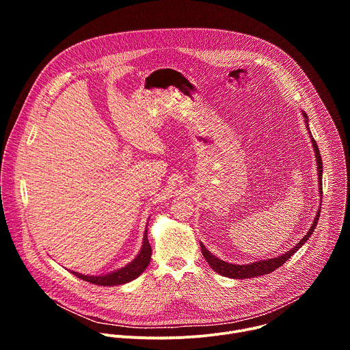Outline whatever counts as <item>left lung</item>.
<instances>
[{"instance_id": "left-lung-1", "label": "left lung", "mask_w": 350, "mask_h": 350, "mask_svg": "<svg viewBox=\"0 0 350 350\" xmlns=\"http://www.w3.org/2000/svg\"><path fill=\"white\" fill-rule=\"evenodd\" d=\"M304 116H305V123H306V127L309 130V123H308V115L305 112H302ZM310 134V139H312V145H313V149L316 152V162H317V169H319V185H320V193H323V183H321V176H323V162H321V155H320V151H319V146H317V142L316 139L313 138L312 133L309 131ZM321 196V195H320ZM320 211L321 208H319V212L314 217V221L310 227V230L308 231V234L299 241L292 249H289L288 252H285L284 255L281 256H277V258H273V259H267V260H260V262H255V263H249V265H232V263H227L224 260H220L219 258H216L215 255H212L208 249L205 247L204 243H201V249H202V255L204 258L206 259V262L209 263V266L219 274L224 275V277H230V278H237V280H242V278H252V277H259V275H265V274H269L274 270H277L280 266H282L296 251L299 247H301L309 238L310 235L313 234L316 226H317V221H319V217H320Z\"/></svg>"}]
</instances>
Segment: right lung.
Masks as SVG:
<instances>
[{"label": "right lung", "instance_id": "right-lung-1", "mask_svg": "<svg viewBox=\"0 0 350 350\" xmlns=\"http://www.w3.org/2000/svg\"><path fill=\"white\" fill-rule=\"evenodd\" d=\"M151 255H152V249H151V243H149V241H148V230H145L139 254L137 255V258L133 262H130L127 266L122 267L120 270H116V271L105 274V275H84V274H80L76 271H70V273L87 282L95 284V285H104V286L122 285V284L130 282L134 278H137L148 267L149 262H151Z\"/></svg>", "mask_w": 350, "mask_h": 350}]
</instances>
